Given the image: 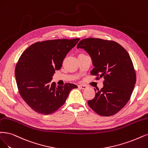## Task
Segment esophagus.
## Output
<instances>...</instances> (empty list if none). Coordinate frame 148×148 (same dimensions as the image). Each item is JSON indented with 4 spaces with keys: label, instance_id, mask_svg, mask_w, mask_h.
<instances>
[{
    "label": "esophagus",
    "instance_id": "1",
    "mask_svg": "<svg viewBox=\"0 0 148 148\" xmlns=\"http://www.w3.org/2000/svg\"><path fill=\"white\" fill-rule=\"evenodd\" d=\"M79 87L82 90H85L88 88V86H87L86 85H79Z\"/></svg>",
    "mask_w": 148,
    "mask_h": 148
}]
</instances>
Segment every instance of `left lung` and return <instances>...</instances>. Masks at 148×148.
<instances>
[{
    "mask_svg": "<svg viewBox=\"0 0 148 148\" xmlns=\"http://www.w3.org/2000/svg\"><path fill=\"white\" fill-rule=\"evenodd\" d=\"M77 47L84 49L90 56L95 66L91 75H96V79L104 78L103 88L88 101V106L101 116L117 113L129 101L136 82L129 54L118 42L100 38L84 39Z\"/></svg>",
    "mask_w": 148,
    "mask_h": 148,
    "instance_id": "8db88e82",
    "label": "left lung"
}]
</instances>
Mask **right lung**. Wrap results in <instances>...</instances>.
Listing matches in <instances>:
<instances>
[{
  "mask_svg": "<svg viewBox=\"0 0 148 148\" xmlns=\"http://www.w3.org/2000/svg\"><path fill=\"white\" fill-rule=\"evenodd\" d=\"M80 38L36 42L24 51L15 68L19 95L32 110L42 114L56 112L66 102L69 92L77 85L51 83L55 71Z\"/></svg>",
  "mask_w": 148,
  "mask_h": 148,
  "instance_id": "right-lung-1",
  "label": "right lung"
}]
</instances>
